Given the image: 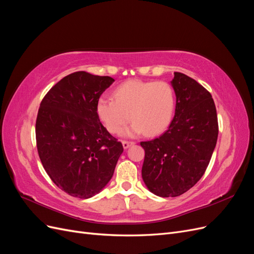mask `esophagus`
<instances>
[{"instance_id": "1", "label": "esophagus", "mask_w": 254, "mask_h": 254, "mask_svg": "<svg viewBox=\"0 0 254 254\" xmlns=\"http://www.w3.org/2000/svg\"><path fill=\"white\" fill-rule=\"evenodd\" d=\"M122 144H123V147H124V149H127V148H129V147H130V146L133 145L134 143H133V142H127V141H123V142H122Z\"/></svg>"}]
</instances>
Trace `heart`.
<instances>
[{"label": "heart", "mask_w": 254, "mask_h": 254, "mask_svg": "<svg viewBox=\"0 0 254 254\" xmlns=\"http://www.w3.org/2000/svg\"><path fill=\"white\" fill-rule=\"evenodd\" d=\"M113 97L102 96L96 103L97 117L111 133H120L131 118L133 123L125 135L145 132L155 136L164 132L173 120L176 97L165 81L130 80L115 89Z\"/></svg>", "instance_id": "obj_1"}]
</instances>
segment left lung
<instances>
[{"label": "left lung", "mask_w": 254, "mask_h": 254, "mask_svg": "<svg viewBox=\"0 0 254 254\" xmlns=\"http://www.w3.org/2000/svg\"><path fill=\"white\" fill-rule=\"evenodd\" d=\"M176 94L175 117L167 131L141 142L145 150L142 178L160 197H177L200 180L218 136L217 113L209 91L179 72L171 81Z\"/></svg>", "instance_id": "left-lung-1"}]
</instances>
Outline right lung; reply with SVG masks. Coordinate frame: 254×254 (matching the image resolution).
I'll use <instances>...</instances> for the list:
<instances>
[{"label":"right lung","instance_id":"1","mask_svg":"<svg viewBox=\"0 0 254 254\" xmlns=\"http://www.w3.org/2000/svg\"><path fill=\"white\" fill-rule=\"evenodd\" d=\"M113 82L109 76L75 72L58 81L40 104L38 153L52 181L73 197L98 194L124 150L96 113L97 99Z\"/></svg>","mask_w":254,"mask_h":254}]
</instances>
